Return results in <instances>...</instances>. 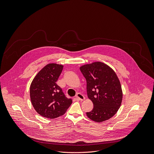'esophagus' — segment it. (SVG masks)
Here are the masks:
<instances>
[{"instance_id":"34e87169","label":"esophagus","mask_w":154,"mask_h":154,"mask_svg":"<svg viewBox=\"0 0 154 154\" xmlns=\"http://www.w3.org/2000/svg\"><path fill=\"white\" fill-rule=\"evenodd\" d=\"M75 97H76L77 99L79 100L83 101V100H84L85 99V96H84L83 94H80V93H77V94H76V96H75Z\"/></svg>"}]
</instances>
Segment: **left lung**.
<instances>
[{
  "instance_id": "8db88e82",
  "label": "left lung",
  "mask_w": 154,
  "mask_h": 154,
  "mask_svg": "<svg viewBox=\"0 0 154 154\" xmlns=\"http://www.w3.org/2000/svg\"><path fill=\"white\" fill-rule=\"evenodd\" d=\"M87 82L88 99L93 109L87 117L102 122L113 117L121 105L123 93L119 80L114 70L102 62H94L80 67Z\"/></svg>"
}]
</instances>
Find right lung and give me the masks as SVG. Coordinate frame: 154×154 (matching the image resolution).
Listing matches in <instances>:
<instances>
[{
	"label": "right lung",
	"instance_id": "1",
	"mask_svg": "<svg viewBox=\"0 0 154 154\" xmlns=\"http://www.w3.org/2000/svg\"><path fill=\"white\" fill-rule=\"evenodd\" d=\"M63 66L50 63L35 75L30 85V98L36 112L41 116L54 119L63 115L72 103L61 88L56 84Z\"/></svg>",
	"mask_w": 154,
	"mask_h": 154
}]
</instances>
